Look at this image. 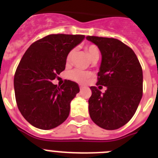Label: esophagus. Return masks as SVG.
I'll list each match as a JSON object with an SVG mask.
<instances>
[{
	"label": "esophagus",
	"instance_id": "34e87169",
	"mask_svg": "<svg viewBox=\"0 0 158 158\" xmlns=\"http://www.w3.org/2000/svg\"><path fill=\"white\" fill-rule=\"evenodd\" d=\"M84 87H85V86L82 85H80V89H81V90L82 89H84Z\"/></svg>",
	"mask_w": 158,
	"mask_h": 158
}]
</instances>
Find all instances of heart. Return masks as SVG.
Returning <instances> with one entry per match:
<instances>
[{"label":"heart","instance_id":"obj_1","mask_svg":"<svg viewBox=\"0 0 158 158\" xmlns=\"http://www.w3.org/2000/svg\"><path fill=\"white\" fill-rule=\"evenodd\" d=\"M85 51L87 52L88 55L91 60L98 59L100 56V52H99L98 47L95 45H89L85 47ZM73 54V51H71L68 54L66 57V62L69 63L72 59ZM69 77L70 79H72L74 81L78 82V83H85L87 81L89 78L92 77V73L89 72H85L81 69H74L69 73Z\"/></svg>","mask_w":158,"mask_h":158}]
</instances>
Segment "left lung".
Listing matches in <instances>:
<instances>
[{
  "label": "left lung",
  "instance_id": "8db88e82",
  "mask_svg": "<svg viewBox=\"0 0 158 158\" xmlns=\"http://www.w3.org/2000/svg\"><path fill=\"white\" fill-rule=\"evenodd\" d=\"M86 40L101 53L96 85L107 87L104 93L101 86L90 87L89 115L100 127L118 129L133 117L142 99V67L132 49L118 40L96 36H87Z\"/></svg>",
  "mask_w": 158,
  "mask_h": 158
}]
</instances>
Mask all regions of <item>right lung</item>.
Wrapping results in <instances>:
<instances>
[{"label":"right lung","mask_w":158,"mask_h":158,"mask_svg":"<svg viewBox=\"0 0 158 158\" xmlns=\"http://www.w3.org/2000/svg\"><path fill=\"white\" fill-rule=\"evenodd\" d=\"M85 38L82 35H49L32 43L19 62L14 77L18 108L35 127L50 130L68 118L70 102L79 93L78 84L52 83L65 69L66 57Z\"/></svg>","instance_id":"right-lung-1"}]
</instances>
